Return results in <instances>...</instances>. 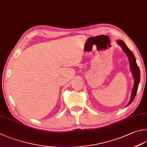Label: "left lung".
I'll return each mask as SVG.
<instances>
[{
    "mask_svg": "<svg viewBox=\"0 0 147 147\" xmlns=\"http://www.w3.org/2000/svg\"><path fill=\"white\" fill-rule=\"evenodd\" d=\"M117 43L118 45L120 46V47H121L123 51L125 52L127 57H128L129 61V65H130V69H131V71L132 72V76L134 77V83L133 88H132V90L131 98H130V100L128 104L126 106L127 107L129 105L131 104V102L133 101V100L136 96V94L138 85H139L140 81V71L139 67H138V66L137 65L136 60L134 54L132 53V52L131 51V50H129V49L127 47L125 42L121 40H118L117 41Z\"/></svg>",
    "mask_w": 147,
    "mask_h": 147,
    "instance_id": "8db88e82",
    "label": "left lung"
}]
</instances>
